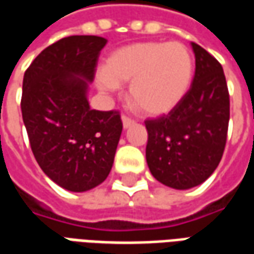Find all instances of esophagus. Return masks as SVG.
<instances>
[{
  "label": "esophagus",
  "mask_w": 254,
  "mask_h": 254,
  "mask_svg": "<svg viewBox=\"0 0 254 254\" xmlns=\"http://www.w3.org/2000/svg\"><path fill=\"white\" fill-rule=\"evenodd\" d=\"M132 125H134V121L133 120H130V118H127V117H122V127H124V129H127V127H130Z\"/></svg>",
  "instance_id": "1"
}]
</instances>
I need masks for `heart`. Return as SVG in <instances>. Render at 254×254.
<instances>
[{
  "label": "heart",
  "mask_w": 254,
  "mask_h": 254,
  "mask_svg": "<svg viewBox=\"0 0 254 254\" xmlns=\"http://www.w3.org/2000/svg\"><path fill=\"white\" fill-rule=\"evenodd\" d=\"M194 63L180 42H140L127 45L106 58L96 85L114 92L129 83V98L148 116H163L187 96Z\"/></svg>",
  "instance_id": "obj_1"
}]
</instances>
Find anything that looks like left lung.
Here are the masks:
<instances>
[{"mask_svg": "<svg viewBox=\"0 0 254 254\" xmlns=\"http://www.w3.org/2000/svg\"><path fill=\"white\" fill-rule=\"evenodd\" d=\"M196 72L180 105L158 120L145 121V158L151 174L166 187L187 190L218 167L230 120L229 89L223 67L191 42Z\"/></svg>", "mask_w": 254, "mask_h": 254, "instance_id": "1", "label": "left lung"}]
</instances>
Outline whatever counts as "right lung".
<instances>
[{
  "label": "right lung",
  "instance_id": "1",
  "mask_svg": "<svg viewBox=\"0 0 254 254\" xmlns=\"http://www.w3.org/2000/svg\"><path fill=\"white\" fill-rule=\"evenodd\" d=\"M105 38L73 35L46 47L23 78L21 114L38 165L53 182L87 191L105 181L122 132L117 111L88 103Z\"/></svg>",
  "mask_w": 254,
  "mask_h": 254
}]
</instances>
